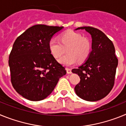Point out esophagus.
Masks as SVG:
<instances>
[{
    "mask_svg": "<svg viewBox=\"0 0 126 126\" xmlns=\"http://www.w3.org/2000/svg\"><path fill=\"white\" fill-rule=\"evenodd\" d=\"M66 71L67 73H68V74H71V73H72V70H71V69L68 68V67H67L66 68Z\"/></svg>",
    "mask_w": 126,
    "mask_h": 126,
    "instance_id": "esophagus-1",
    "label": "esophagus"
}]
</instances>
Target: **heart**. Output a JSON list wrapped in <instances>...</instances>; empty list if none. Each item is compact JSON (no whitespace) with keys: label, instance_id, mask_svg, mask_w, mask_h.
Instances as JSON below:
<instances>
[{"label":"heart","instance_id":"1","mask_svg":"<svg viewBox=\"0 0 126 126\" xmlns=\"http://www.w3.org/2000/svg\"><path fill=\"white\" fill-rule=\"evenodd\" d=\"M59 40L52 38L49 42V49L55 58H59L65 52L67 53L61 57L59 62L65 65H73L79 61H85L91 50V43L86 38L79 33L68 30L61 34Z\"/></svg>","mask_w":126,"mask_h":126}]
</instances>
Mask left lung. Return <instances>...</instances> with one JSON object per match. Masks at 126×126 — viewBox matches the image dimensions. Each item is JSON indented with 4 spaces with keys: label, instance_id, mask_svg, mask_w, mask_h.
<instances>
[{
    "label": "left lung",
    "instance_id": "1",
    "mask_svg": "<svg viewBox=\"0 0 126 126\" xmlns=\"http://www.w3.org/2000/svg\"><path fill=\"white\" fill-rule=\"evenodd\" d=\"M85 30L92 38V52L87 61L72 72L80 77L74 88L76 93L84 100H100L112 90L115 81L118 59L112 41L100 30L90 26L78 28Z\"/></svg>",
    "mask_w": 126,
    "mask_h": 126
}]
</instances>
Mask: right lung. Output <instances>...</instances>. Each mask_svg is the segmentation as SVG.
Masks as SVG:
<instances>
[{
	"instance_id": "1",
	"label": "right lung",
	"mask_w": 126,
	"mask_h": 126,
	"mask_svg": "<svg viewBox=\"0 0 126 126\" xmlns=\"http://www.w3.org/2000/svg\"><path fill=\"white\" fill-rule=\"evenodd\" d=\"M63 26L36 24L16 38L9 57L11 80L16 91L32 101L42 100L66 74L49 49L52 36Z\"/></svg>"
}]
</instances>
